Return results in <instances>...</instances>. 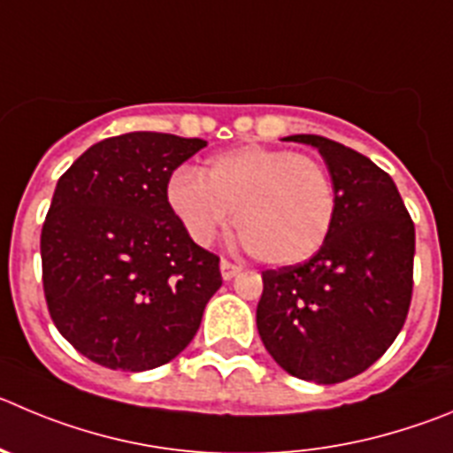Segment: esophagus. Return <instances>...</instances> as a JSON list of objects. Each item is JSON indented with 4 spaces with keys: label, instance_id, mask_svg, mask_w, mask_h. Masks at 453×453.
I'll use <instances>...</instances> for the list:
<instances>
[{
    "label": "esophagus",
    "instance_id": "1",
    "mask_svg": "<svg viewBox=\"0 0 453 453\" xmlns=\"http://www.w3.org/2000/svg\"><path fill=\"white\" fill-rule=\"evenodd\" d=\"M219 272H222L224 280H231V278L238 276V273L242 272V267H240V265L229 263V260H222V263H219Z\"/></svg>",
    "mask_w": 453,
    "mask_h": 453
}]
</instances>
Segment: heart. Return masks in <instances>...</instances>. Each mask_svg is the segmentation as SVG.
<instances>
[{"mask_svg": "<svg viewBox=\"0 0 453 453\" xmlns=\"http://www.w3.org/2000/svg\"><path fill=\"white\" fill-rule=\"evenodd\" d=\"M168 204L197 244L213 242L235 211V226L251 256L280 267L321 249L337 213V193L314 157L242 145L209 159L202 175L175 173Z\"/></svg>", "mask_w": 453, "mask_h": 453, "instance_id": "b5f03b06", "label": "heart"}]
</instances>
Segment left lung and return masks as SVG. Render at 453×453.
<instances>
[{"instance_id":"1","label":"left lung","mask_w":453,"mask_h":453,"mask_svg":"<svg viewBox=\"0 0 453 453\" xmlns=\"http://www.w3.org/2000/svg\"><path fill=\"white\" fill-rule=\"evenodd\" d=\"M288 139L323 157L337 213L312 258L263 272L256 326L283 371L337 384L372 366L400 334L413 292L416 226L395 181L368 157L326 136Z\"/></svg>"}]
</instances>
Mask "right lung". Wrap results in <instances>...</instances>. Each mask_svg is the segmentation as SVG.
I'll use <instances>...</instances> for the list:
<instances>
[{"label":"right lung","mask_w":453,"mask_h":453,"mask_svg":"<svg viewBox=\"0 0 453 453\" xmlns=\"http://www.w3.org/2000/svg\"><path fill=\"white\" fill-rule=\"evenodd\" d=\"M204 145L127 132L91 145L58 180L40 238L44 296L91 362L150 371L193 342L222 285L219 258L170 209L168 181Z\"/></svg>","instance_id":"obj_1"}]
</instances>
